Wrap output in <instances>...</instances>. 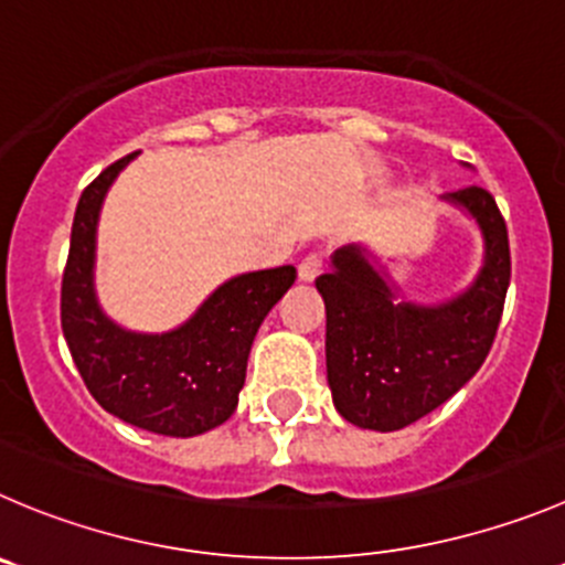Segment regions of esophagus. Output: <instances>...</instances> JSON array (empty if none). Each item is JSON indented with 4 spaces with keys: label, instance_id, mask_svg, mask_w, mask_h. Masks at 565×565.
<instances>
[{
    "label": "esophagus",
    "instance_id": "1",
    "mask_svg": "<svg viewBox=\"0 0 565 565\" xmlns=\"http://www.w3.org/2000/svg\"><path fill=\"white\" fill-rule=\"evenodd\" d=\"M321 266H324V252H308V255L302 257V263H299V277H302L305 282H310V279H316V274L321 271Z\"/></svg>",
    "mask_w": 565,
    "mask_h": 565
}]
</instances>
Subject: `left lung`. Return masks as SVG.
<instances>
[{
    "label": "left lung",
    "mask_w": 565,
    "mask_h": 565,
    "mask_svg": "<svg viewBox=\"0 0 565 565\" xmlns=\"http://www.w3.org/2000/svg\"><path fill=\"white\" fill-rule=\"evenodd\" d=\"M486 235V266L475 286L440 308L396 305L358 246L335 252L316 277L327 308V383L347 422L402 429L458 394L486 363L510 286L508 227L480 185L449 193Z\"/></svg>",
    "instance_id": "left-lung-1"
}]
</instances>
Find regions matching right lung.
<instances>
[{
	"label": "right lung",
	"instance_id": "1",
	"mask_svg": "<svg viewBox=\"0 0 565 565\" xmlns=\"http://www.w3.org/2000/svg\"><path fill=\"white\" fill-rule=\"evenodd\" d=\"M138 152L107 166L79 196L63 268L61 324L85 388L107 413L158 435L191 438L233 416L257 327L294 286L297 268L241 274L180 330L132 335L107 321L94 299V238L102 199Z\"/></svg>",
	"mask_w": 565,
	"mask_h": 565
}]
</instances>
